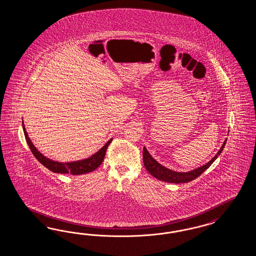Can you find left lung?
<instances>
[{"label": "left lung", "mask_w": 256, "mask_h": 256, "mask_svg": "<svg viewBox=\"0 0 256 256\" xmlns=\"http://www.w3.org/2000/svg\"><path fill=\"white\" fill-rule=\"evenodd\" d=\"M225 140L222 146L218 150L217 154L215 156L206 163L204 165H202L199 168H196L192 170L186 172H174V170H170L166 167L162 166V164L158 162L156 160L152 158V156L149 154L146 148H144V152H142V160H144V164L146 168V170L149 172L150 174H152L154 178H156L158 180H162L164 182H169V183H176V184H179V183H188L190 181H192L194 179L197 178L199 176H201L202 174L206 170L212 163L216 160L218 156L220 155V153L222 152L226 144Z\"/></svg>", "instance_id": "1"}]
</instances>
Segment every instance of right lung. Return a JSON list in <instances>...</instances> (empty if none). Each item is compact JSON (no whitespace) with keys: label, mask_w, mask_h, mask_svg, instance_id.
I'll use <instances>...</instances> for the list:
<instances>
[{"label":"right lung","mask_w":256,"mask_h":256,"mask_svg":"<svg viewBox=\"0 0 256 256\" xmlns=\"http://www.w3.org/2000/svg\"><path fill=\"white\" fill-rule=\"evenodd\" d=\"M22 128H24L25 139H26V142H27L29 148L31 149L32 155L36 156V158L38 160L39 162L43 164L48 170H52L54 172H57V174H73V176H78V174H84L93 172L100 166L101 163L104 160V156L106 154L108 144L112 140V139L108 140L107 144L103 148H100L96 154H94L93 156H91L88 158L82 160L73 162H58L46 158L45 156L42 155L38 150L36 148V146L32 144L31 140L28 137V134H27V132L25 130L24 122H22Z\"/></svg>","instance_id":"right-lung-1"}]
</instances>
